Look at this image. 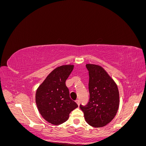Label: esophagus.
<instances>
[{"label": "esophagus", "mask_w": 146, "mask_h": 146, "mask_svg": "<svg viewBox=\"0 0 146 146\" xmlns=\"http://www.w3.org/2000/svg\"><path fill=\"white\" fill-rule=\"evenodd\" d=\"M76 103L77 104V105L79 106V105H80V100H76Z\"/></svg>", "instance_id": "obj_1"}]
</instances>
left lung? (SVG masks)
Listing matches in <instances>:
<instances>
[{"mask_svg": "<svg viewBox=\"0 0 146 146\" xmlns=\"http://www.w3.org/2000/svg\"><path fill=\"white\" fill-rule=\"evenodd\" d=\"M89 72L90 102L80 105L86 122L90 125L104 127L115 117L119 106V94L116 83L101 66L86 64Z\"/></svg>", "mask_w": 146, "mask_h": 146, "instance_id": "1", "label": "left lung"}]
</instances>
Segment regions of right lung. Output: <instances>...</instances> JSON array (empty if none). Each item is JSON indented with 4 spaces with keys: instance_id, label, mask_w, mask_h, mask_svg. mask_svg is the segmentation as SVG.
I'll list each match as a JSON object with an SVG mask.
<instances>
[{
    "instance_id": "add662e5",
    "label": "right lung",
    "mask_w": 146,
    "mask_h": 146,
    "mask_svg": "<svg viewBox=\"0 0 146 146\" xmlns=\"http://www.w3.org/2000/svg\"><path fill=\"white\" fill-rule=\"evenodd\" d=\"M74 67L72 64L57 67L36 90L35 101L38 111L46 121L53 125L66 122L69 113L78 107L77 104L70 99L65 83Z\"/></svg>"
}]
</instances>
